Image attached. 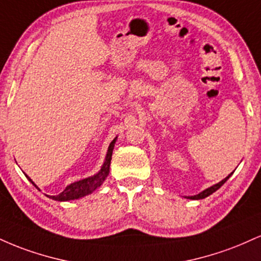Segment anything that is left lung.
Returning a JSON list of instances; mask_svg holds the SVG:
<instances>
[{
	"instance_id": "left-lung-1",
	"label": "left lung",
	"mask_w": 261,
	"mask_h": 261,
	"mask_svg": "<svg viewBox=\"0 0 261 261\" xmlns=\"http://www.w3.org/2000/svg\"><path fill=\"white\" fill-rule=\"evenodd\" d=\"M232 174H233V172L230 173V174H228V176H226V178H224L223 180H221L220 182H217V184H215V185H212V187L205 189V190H202L201 193L196 194V195H194V196H185V197H187V199H190V200H201V199H205V197L210 196V195H211V194H214L215 191L218 190V189L222 187L224 182L228 180L229 176L232 175Z\"/></svg>"
}]
</instances>
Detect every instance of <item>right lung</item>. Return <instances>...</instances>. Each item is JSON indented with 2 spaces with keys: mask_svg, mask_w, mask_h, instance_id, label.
Returning a JSON list of instances; mask_svg holds the SVG:
<instances>
[{
  "mask_svg": "<svg viewBox=\"0 0 261 261\" xmlns=\"http://www.w3.org/2000/svg\"><path fill=\"white\" fill-rule=\"evenodd\" d=\"M116 140H118V136H116L115 139L110 142L109 147H108V151H107L106 160H104L103 166H101L100 170L97 173V174L88 176V178L82 179V180L71 182L70 185H67V187H66V189L62 191V193L58 194V195H46V196L50 197V199L55 200V201H70V200L81 199V197L89 195V194H92L93 191L97 190V189L99 188L101 184H103L104 180H106L107 176L109 175L110 161H112L113 149H114V146H115ZM25 176L28 178V180L38 189V190H40V189H39L37 185L34 184V181H33L28 175L25 174Z\"/></svg>",
  "mask_w": 261,
  "mask_h": 261,
  "instance_id": "add662e5",
  "label": "right lung"
}]
</instances>
